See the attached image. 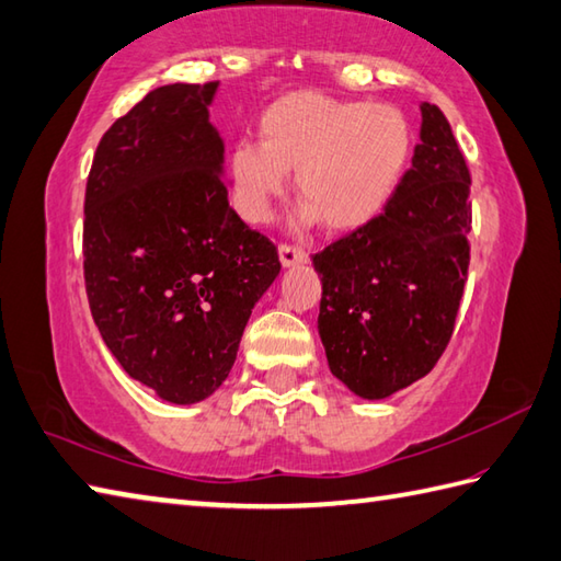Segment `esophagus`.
Returning <instances> with one entry per match:
<instances>
[{
    "mask_svg": "<svg viewBox=\"0 0 561 561\" xmlns=\"http://www.w3.org/2000/svg\"><path fill=\"white\" fill-rule=\"evenodd\" d=\"M279 260H282L284 267H299V265H306V262H309V252L296 248V245L282 243L279 245Z\"/></svg>",
    "mask_w": 561,
    "mask_h": 561,
    "instance_id": "1",
    "label": "esophagus"
}]
</instances>
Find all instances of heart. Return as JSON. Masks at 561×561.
<instances>
[{"label":"heart","instance_id":"1","mask_svg":"<svg viewBox=\"0 0 561 561\" xmlns=\"http://www.w3.org/2000/svg\"><path fill=\"white\" fill-rule=\"evenodd\" d=\"M260 140L228 152L230 204L250 226L265 224L287 192L306 204L299 226L323 218L335 233H355L387 211L415 148L411 118L383 102H347L301 90L279 96L257 121Z\"/></svg>","mask_w":561,"mask_h":561}]
</instances>
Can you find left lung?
Here are the masks:
<instances>
[{"mask_svg": "<svg viewBox=\"0 0 561 561\" xmlns=\"http://www.w3.org/2000/svg\"><path fill=\"white\" fill-rule=\"evenodd\" d=\"M421 114V142L387 211L313 255L328 367L369 401L435 367L467 282L469 168L440 108L423 102Z\"/></svg>", "mask_w": 561, "mask_h": 561, "instance_id": "left-lung-1", "label": "left lung"}]
</instances>
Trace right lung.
<instances>
[{
  "instance_id": "1",
  "label": "right lung",
  "mask_w": 561,
  "mask_h": 561,
  "mask_svg": "<svg viewBox=\"0 0 561 561\" xmlns=\"http://www.w3.org/2000/svg\"><path fill=\"white\" fill-rule=\"evenodd\" d=\"M218 82L148 92L99 140L84 194V284L106 347L162 401L196 403L233 367L282 270L228 206Z\"/></svg>"
}]
</instances>
